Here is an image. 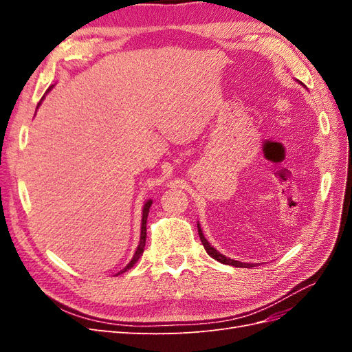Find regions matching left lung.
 Masks as SVG:
<instances>
[{
  "mask_svg": "<svg viewBox=\"0 0 352 352\" xmlns=\"http://www.w3.org/2000/svg\"><path fill=\"white\" fill-rule=\"evenodd\" d=\"M296 82H300V80H296ZM300 83H301L302 87H304V83H302V82H300ZM197 226H198V235H199V239H201L202 245H204V248H206V251L208 252L210 257H212V258L217 260L219 263H223V264L235 265V267H242V269H251V267H255V264H254V263H242V261H236V260H233V258H228L226 255L220 254L216 248H212L211 245H210V242L206 239L204 233H202V229H201V226H199V223H197Z\"/></svg>",
  "mask_w": 352,
  "mask_h": 352,
  "instance_id": "obj_1",
  "label": "left lung"
}]
</instances>
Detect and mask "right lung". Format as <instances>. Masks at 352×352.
<instances>
[{
	"instance_id": "1",
	"label": "right lung",
	"mask_w": 352,
	"mask_h": 352,
	"mask_svg": "<svg viewBox=\"0 0 352 352\" xmlns=\"http://www.w3.org/2000/svg\"><path fill=\"white\" fill-rule=\"evenodd\" d=\"M52 87H54V85H52ZM52 87H50V89L47 91V92H50L51 91V88ZM45 98V95L44 97L41 98V101H39V104H38V107L41 105V102H42V100ZM151 204H153V199H148L145 204H144V207H142V220H141V238H140V245H138V248H136V251H135V254H133V257H132V260L129 261V264L126 265V267H123L119 273L117 274H120V273H124V272H127L129 269H132L133 267V264L141 258V255H142V252H144V248H145V241H146V219H148V212H150V207H151Z\"/></svg>"
}]
</instances>
